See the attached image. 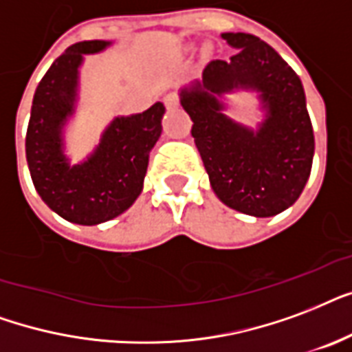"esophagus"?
<instances>
[{
  "mask_svg": "<svg viewBox=\"0 0 352 352\" xmlns=\"http://www.w3.org/2000/svg\"><path fill=\"white\" fill-rule=\"evenodd\" d=\"M163 102H165V106H167V110H173V108H176L178 106V95L176 94H168L163 97Z\"/></svg>",
  "mask_w": 352,
  "mask_h": 352,
  "instance_id": "esophagus-1",
  "label": "esophagus"
}]
</instances>
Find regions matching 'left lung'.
I'll list each match as a JSON object with an SVG mask.
<instances>
[{"label":"left lung","mask_w":352,"mask_h":352,"mask_svg":"<svg viewBox=\"0 0 352 352\" xmlns=\"http://www.w3.org/2000/svg\"><path fill=\"white\" fill-rule=\"evenodd\" d=\"M236 51L213 60L200 80L179 89L192 119V138L219 200L235 211L266 219L303 192L314 157V132L303 84L279 53L246 32H222ZM250 91L265 119L252 129L225 113L226 94Z\"/></svg>","instance_id":"obj_1"}]
</instances>
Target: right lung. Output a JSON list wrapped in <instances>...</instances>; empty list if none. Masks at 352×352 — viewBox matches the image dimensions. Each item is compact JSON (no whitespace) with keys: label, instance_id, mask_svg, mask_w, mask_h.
I'll return each mask as SVG.
<instances>
[{"label":"right lung","instance_id":"obj_1","mask_svg":"<svg viewBox=\"0 0 352 352\" xmlns=\"http://www.w3.org/2000/svg\"><path fill=\"white\" fill-rule=\"evenodd\" d=\"M111 42L86 40L65 49L38 84L27 128L25 154L32 184L49 209L73 224L97 226L116 219L143 190L148 156L162 135L163 102L143 113L117 116L86 160L65 154V126L78 104L86 54Z\"/></svg>","mask_w":352,"mask_h":352}]
</instances>
